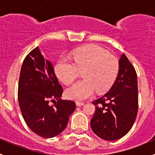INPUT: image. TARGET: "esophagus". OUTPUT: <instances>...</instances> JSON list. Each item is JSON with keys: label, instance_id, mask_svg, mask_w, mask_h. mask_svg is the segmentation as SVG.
Masks as SVG:
<instances>
[{"label": "esophagus", "instance_id": "obj_1", "mask_svg": "<svg viewBox=\"0 0 155 155\" xmlns=\"http://www.w3.org/2000/svg\"><path fill=\"white\" fill-rule=\"evenodd\" d=\"M76 104L77 107H82V106L84 105V103L83 102H79V101H76Z\"/></svg>", "mask_w": 155, "mask_h": 155}]
</instances>
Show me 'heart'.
Instances as JSON below:
<instances>
[{
	"instance_id": "obj_1",
	"label": "heart",
	"mask_w": 155,
	"mask_h": 155,
	"mask_svg": "<svg viewBox=\"0 0 155 155\" xmlns=\"http://www.w3.org/2000/svg\"><path fill=\"white\" fill-rule=\"evenodd\" d=\"M72 58L73 63L62 58L54 66L55 75L65 85L72 83L79 71H82L84 79L66 89L67 97L83 101L92 96L95 90L104 93L112 86L118 74V61L108 54L107 50L97 45H89L75 50Z\"/></svg>"
}]
</instances>
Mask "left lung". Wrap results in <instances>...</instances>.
I'll return each mask as SVG.
<instances>
[{
  "label": "left lung",
  "mask_w": 155,
  "mask_h": 155,
  "mask_svg": "<svg viewBox=\"0 0 155 155\" xmlns=\"http://www.w3.org/2000/svg\"><path fill=\"white\" fill-rule=\"evenodd\" d=\"M119 70L110 90L92 104L96 110L91 127L97 136L114 141L125 136L132 127L138 111L137 76L124 54L118 61Z\"/></svg>",
  "instance_id": "1"
}]
</instances>
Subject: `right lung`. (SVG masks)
Segmentation results:
<instances>
[{"label":"right lung","mask_w":155,"mask_h":155,"mask_svg":"<svg viewBox=\"0 0 155 155\" xmlns=\"http://www.w3.org/2000/svg\"><path fill=\"white\" fill-rule=\"evenodd\" d=\"M62 92L50 61L43 57L39 47L33 49L21 66L18 100L25 121L40 137L52 138L68 125L76 104L62 101ZM50 101L55 102L54 105H50Z\"/></svg>","instance_id":"add662e5"}]
</instances>
